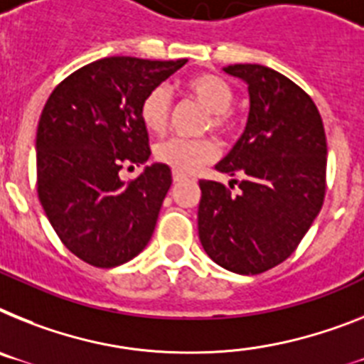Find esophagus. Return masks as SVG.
Segmentation results:
<instances>
[{"label":"esophagus","mask_w":364,"mask_h":364,"mask_svg":"<svg viewBox=\"0 0 364 364\" xmlns=\"http://www.w3.org/2000/svg\"><path fill=\"white\" fill-rule=\"evenodd\" d=\"M172 177H173V183H179L185 179V176H183V173H177V172H173Z\"/></svg>","instance_id":"esophagus-1"}]
</instances>
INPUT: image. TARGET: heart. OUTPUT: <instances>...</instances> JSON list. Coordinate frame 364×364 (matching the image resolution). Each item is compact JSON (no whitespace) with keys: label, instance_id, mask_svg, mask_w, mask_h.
Here are the masks:
<instances>
[{"label":"heart","instance_id":"b5f03b06","mask_svg":"<svg viewBox=\"0 0 364 364\" xmlns=\"http://www.w3.org/2000/svg\"><path fill=\"white\" fill-rule=\"evenodd\" d=\"M185 92L209 112L207 129L213 127V131L220 135H233L237 129V122L233 120L229 111L235 103V90L224 77L215 73L194 75L187 79ZM170 111H172V97L163 85L148 90L140 102V120L151 133H163L166 129ZM216 155H218V148L210 139L187 140L173 136L155 146V159L177 173L196 172L203 164L215 161Z\"/></svg>","mask_w":364,"mask_h":364}]
</instances>
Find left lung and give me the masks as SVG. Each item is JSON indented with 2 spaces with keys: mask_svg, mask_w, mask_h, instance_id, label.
Masks as SVG:
<instances>
[{
  "mask_svg": "<svg viewBox=\"0 0 364 364\" xmlns=\"http://www.w3.org/2000/svg\"><path fill=\"white\" fill-rule=\"evenodd\" d=\"M225 73L248 85L242 136L216 170L239 194L201 179L198 233L216 264L255 276L277 267L301 242L322 209L328 144L320 112L305 90L261 64H231Z\"/></svg>",
  "mask_w": 364,
  "mask_h": 364,
  "instance_id": "1",
  "label": "left lung"
}]
</instances>
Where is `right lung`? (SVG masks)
<instances>
[{"instance_id":"obj_1","label":"right lung","mask_w":364,"mask_h":364,"mask_svg":"<svg viewBox=\"0 0 364 364\" xmlns=\"http://www.w3.org/2000/svg\"><path fill=\"white\" fill-rule=\"evenodd\" d=\"M187 59L105 57L60 81L36 129V191L60 242L81 261L112 268L136 257L154 235L172 172L146 166L133 181L124 164L151 155L140 102Z\"/></svg>"}]
</instances>
